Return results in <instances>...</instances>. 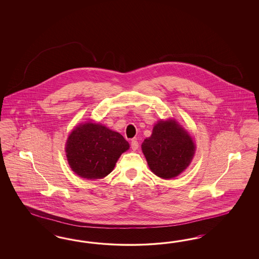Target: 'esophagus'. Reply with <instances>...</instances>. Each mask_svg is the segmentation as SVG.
<instances>
[{
  "instance_id": "obj_1",
  "label": "esophagus",
  "mask_w": 259,
  "mask_h": 259,
  "mask_svg": "<svg viewBox=\"0 0 259 259\" xmlns=\"http://www.w3.org/2000/svg\"><path fill=\"white\" fill-rule=\"evenodd\" d=\"M131 148H132L134 151L139 148V142L137 141V139H133V140L131 141Z\"/></svg>"
}]
</instances>
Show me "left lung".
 <instances>
[{"instance_id":"left-lung-1","label":"left lung","mask_w":259,"mask_h":259,"mask_svg":"<svg viewBox=\"0 0 259 259\" xmlns=\"http://www.w3.org/2000/svg\"><path fill=\"white\" fill-rule=\"evenodd\" d=\"M141 149L150 169L157 177L170 180L183 172L195 154V143L174 120L159 121Z\"/></svg>"}]
</instances>
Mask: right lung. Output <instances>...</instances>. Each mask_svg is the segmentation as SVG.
Returning a JSON list of instances; mask_svg holds the SVG:
<instances>
[{"instance_id":"right-lung-1","label":"right lung","mask_w":259,"mask_h":259,"mask_svg":"<svg viewBox=\"0 0 259 259\" xmlns=\"http://www.w3.org/2000/svg\"><path fill=\"white\" fill-rule=\"evenodd\" d=\"M128 148L129 143L120 134L89 122L73 130L65 152L74 172L87 180H97L109 175Z\"/></svg>"}]
</instances>
